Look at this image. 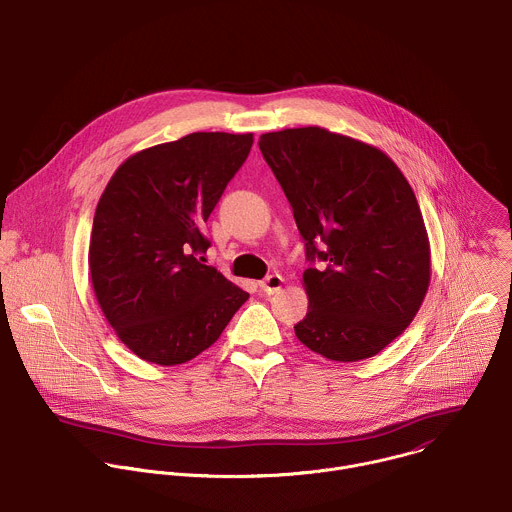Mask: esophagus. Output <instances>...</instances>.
Masks as SVG:
<instances>
[{
	"label": "esophagus",
	"instance_id": "1",
	"mask_svg": "<svg viewBox=\"0 0 512 512\" xmlns=\"http://www.w3.org/2000/svg\"><path fill=\"white\" fill-rule=\"evenodd\" d=\"M283 283H285V279H283L281 275L273 273V275L265 277V279L259 283V289H261L263 293H267V295H273V293H277V291L283 287Z\"/></svg>",
	"mask_w": 512,
	"mask_h": 512
}]
</instances>
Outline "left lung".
<instances>
[{"instance_id":"8db88e82","label":"left lung","mask_w":512,"mask_h":512,"mask_svg":"<svg viewBox=\"0 0 512 512\" xmlns=\"http://www.w3.org/2000/svg\"><path fill=\"white\" fill-rule=\"evenodd\" d=\"M307 259L309 311L297 339L329 361L381 353L415 319L431 283V245L417 197L375 145L325 127L263 133Z\"/></svg>"}]
</instances>
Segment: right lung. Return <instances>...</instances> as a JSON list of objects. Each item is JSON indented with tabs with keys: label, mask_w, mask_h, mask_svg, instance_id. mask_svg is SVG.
Returning a JSON list of instances; mask_svg holds the SVG:
<instances>
[{
	"label": "right lung",
	"mask_w": 512,
	"mask_h": 512,
	"mask_svg": "<svg viewBox=\"0 0 512 512\" xmlns=\"http://www.w3.org/2000/svg\"><path fill=\"white\" fill-rule=\"evenodd\" d=\"M253 133L199 131L127 157L99 197L89 237L95 299L139 359L173 367L223 333L249 293L195 255L201 229Z\"/></svg>",
	"instance_id": "obj_1"
}]
</instances>
